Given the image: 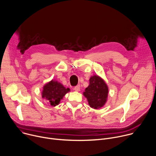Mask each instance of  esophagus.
<instances>
[{
    "mask_svg": "<svg viewBox=\"0 0 156 156\" xmlns=\"http://www.w3.org/2000/svg\"><path fill=\"white\" fill-rule=\"evenodd\" d=\"M74 90L76 91H78L80 90V85H77L74 88Z\"/></svg>",
    "mask_w": 156,
    "mask_h": 156,
    "instance_id": "34e87169",
    "label": "esophagus"
}]
</instances>
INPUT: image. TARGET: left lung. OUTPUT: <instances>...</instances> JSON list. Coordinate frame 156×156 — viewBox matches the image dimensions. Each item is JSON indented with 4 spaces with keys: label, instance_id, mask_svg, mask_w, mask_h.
Segmentation results:
<instances>
[{
    "label": "left lung",
    "instance_id": "1",
    "mask_svg": "<svg viewBox=\"0 0 156 156\" xmlns=\"http://www.w3.org/2000/svg\"><path fill=\"white\" fill-rule=\"evenodd\" d=\"M90 84L85 89L83 95L87 98L90 106L98 109L105 105L108 95V88L105 81L98 76L90 79Z\"/></svg>",
    "mask_w": 156,
    "mask_h": 156
}]
</instances>
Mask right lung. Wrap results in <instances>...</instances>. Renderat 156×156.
<instances>
[{
  "label": "right lung",
  "mask_w": 156,
  "mask_h": 156,
  "mask_svg": "<svg viewBox=\"0 0 156 156\" xmlns=\"http://www.w3.org/2000/svg\"><path fill=\"white\" fill-rule=\"evenodd\" d=\"M70 91L69 88H66L63 85L57 81L51 80L44 87L42 98L47 100L51 106L58 105L61 100Z\"/></svg>",
  "instance_id": "obj_1"
}]
</instances>
